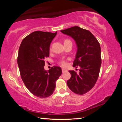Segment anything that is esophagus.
Instances as JSON below:
<instances>
[{"label": "esophagus", "instance_id": "esophagus-1", "mask_svg": "<svg viewBox=\"0 0 122 122\" xmlns=\"http://www.w3.org/2000/svg\"><path fill=\"white\" fill-rule=\"evenodd\" d=\"M67 71V70H66V69H65V68H62V72H64V71Z\"/></svg>", "mask_w": 122, "mask_h": 122}]
</instances>
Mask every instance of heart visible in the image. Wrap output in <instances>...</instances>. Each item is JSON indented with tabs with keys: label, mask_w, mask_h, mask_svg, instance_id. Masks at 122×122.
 <instances>
[{
	"label": "heart",
	"mask_w": 122,
	"mask_h": 122,
	"mask_svg": "<svg viewBox=\"0 0 122 122\" xmlns=\"http://www.w3.org/2000/svg\"><path fill=\"white\" fill-rule=\"evenodd\" d=\"M60 65L62 66H63V67H66V66L67 65V62H66V60H61L60 61Z\"/></svg>",
	"instance_id": "1"
}]
</instances>
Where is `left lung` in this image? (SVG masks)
Wrapping results in <instances>:
<instances>
[{
  "label": "left lung",
  "mask_w": 122,
  "mask_h": 122,
  "mask_svg": "<svg viewBox=\"0 0 122 122\" xmlns=\"http://www.w3.org/2000/svg\"><path fill=\"white\" fill-rule=\"evenodd\" d=\"M62 33L71 37L77 46L73 67L79 66L80 72L69 71L71 77L67 86L75 94L83 95L94 87L98 79L101 66V47L90 31L78 26L61 30Z\"/></svg>",
  "instance_id": "1"
}]
</instances>
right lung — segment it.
<instances>
[{"mask_svg": "<svg viewBox=\"0 0 122 122\" xmlns=\"http://www.w3.org/2000/svg\"><path fill=\"white\" fill-rule=\"evenodd\" d=\"M54 33L35 31L26 36L20 44L18 65L25 85L34 95L48 97L53 93L56 81L62 74L60 67L44 68L45 59L49 56V47Z\"/></svg>", "mask_w": 122, "mask_h": 122, "instance_id": "right-lung-1", "label": "right lung"}]
</instances>
